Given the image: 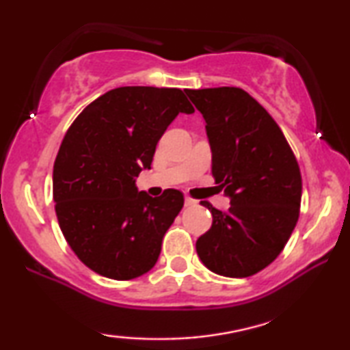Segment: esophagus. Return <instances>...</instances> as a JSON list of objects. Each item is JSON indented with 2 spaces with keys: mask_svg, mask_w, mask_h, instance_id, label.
I'll list each match as a JSON object with an SVG mask.
<instances>
[{
  "mask_svg": "<svg viewBox=\"0 0 350 350\" xmlns=\"http://www.w3.org/2000/svg\"><path fill=\"white\" fill-rule=\"evenodd\" d=\"M196 204H198V200H194L193 198H189V196H186V198H185L186 207H191V205H196Z\"/></svg>",
  "mask_w": 350,
  "mask_h": 350,
  "instance_id": "1",
  "label": "esophagus"
}]
</instances>
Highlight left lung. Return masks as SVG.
<instances>
[{
  "label": "left lung",
  "instance_id": "left-lung-1",
  "mask_svg": "<svg viewBox=\"0 0 350 350\" xmlns=\"http://www.w3.org/2000/svg\"><path fill=\"white\" fill-rule=\"evenodd\" d=\"M185 92L207 122L215 183L231 199L228 212L200 202L213 221L196 250L215 274L250 277L280 255L298 221V161L277 122L245 90Z\"/></svg>",
  "mask_w": 350,
  "mask_h": 350
}]
</instances>
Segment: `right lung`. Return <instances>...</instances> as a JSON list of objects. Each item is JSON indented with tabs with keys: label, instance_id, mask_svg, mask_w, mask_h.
I'll list each match as a JSON object with an SVG mask.
<instances>
[{
	"label": "right lung",
	"instance_id": "right-lung-1",
	"mask_svg": "<svg viewBox=\"0 0 350 350\" xmlns=\"http://www.w3.org/2000/svg\"><path fill=\"white\" fill-rule=\"evenodd\" d=\"M178 113H194L183 90L127 85L94 100L65 133L52 174L57 219L75 255L100 275L131 280L150 271L183 208L178 189L151 198L135 186Z\"/></svg>",
	"mask_w": 350,
	"mask_h": 350
}]
</instances>
